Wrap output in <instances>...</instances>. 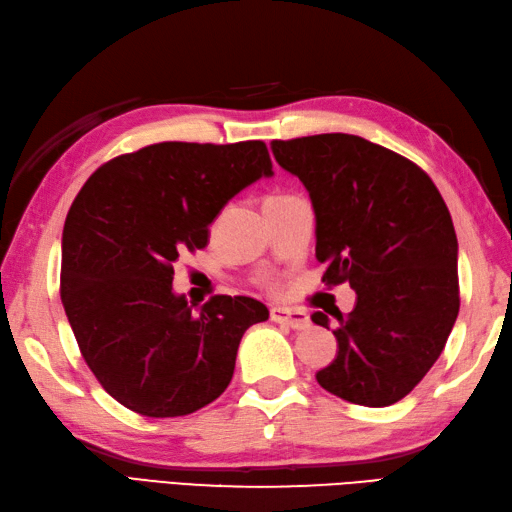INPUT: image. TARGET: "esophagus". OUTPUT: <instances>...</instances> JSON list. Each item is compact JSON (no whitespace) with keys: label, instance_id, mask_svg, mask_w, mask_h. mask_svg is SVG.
Returning a JSON list of instances; mask_svg holds the SVG:
<instances>
[{"label":"esophagus","instance_id":"esophagus-1","mask_svg":"<svg viewBox=\"0 0 512 512\" xmlns=\"http://www.w3.org/2000/svg\"><path fill=\"white\" fill-rule=\"evenodd\" d=\"M269 316L278 325H287L291 329H307L309 327V314L300 309H291V307H271Z\"/></svg>","mask_w":512,"mask_h":512}]
</instances>
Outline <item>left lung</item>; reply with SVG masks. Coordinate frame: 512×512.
<instances>
[{"mask_svg": "<svg viewBox=\"0 0 512 512\" xmlns=\"http://www.w3.org/2000/svg\"><path fill=\"white\" fill-rule=\"evenodd\" d=\"M271 152L309 192L322 283L356 289L351 314L333 316L338 351L316 380L353 404H395L440 358L460 311L444 198L415 163L356 134L271 141ZM311 320L331 325L322 311Z\"/></svg>", "mask_w": 512, "mask_h": 512, "instance_id": "left-lung-1", "label": "left lung"}]
</instances>
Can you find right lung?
Returning a JSON list of instances; mask_svg holds the SVG:
<instances>
[{"label":"right lung","mask_w":512,"mask_h":512,"mask_svg":"<svg viewBox=\"0 0 512 512\" xmlns=\"http://www.w3.org/2000/svg\"><path fill=\"white\" fill-rule=\"evenodd\" d=\"M271 174L263 141H165L103 163L81 187L61 236V302L83 360L125 409L190 415L232 382L243 333L267 307L214 296L194 316L172 265L210 243L229 198Z\"/></svg>","instance_id":"right-lung-1"}]
</instances>
